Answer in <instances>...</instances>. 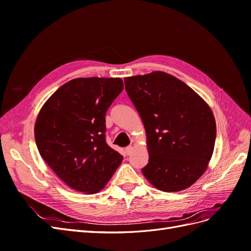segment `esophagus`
<instances>
[{
  "mask_svg": "<svg viewBox=\"0 0 251 251\" xmlns=\"http://www.w3.org/2000/svg\"><path fill=\"white\" fill-rule=\"evenodd\" d=\"M133 147L132 146H128V147H126V155H131L132 154V151H133Z\"/></svg>",
  "mask_w": 251,
  "mask_h": 251,
  "instance_id": "34e87169",
  "label": "esophagus"
}]
</instances>
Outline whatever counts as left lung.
I'll use <instances>...</instances> for the list:
<instances>
[{"instance_id":"obj_1","label":"left lung","mask_w":251,"mask_h":251,"mask_svg":"<svg viewBox=\"0 0 251 251\" xmlns=\"http://www.w3.org/2000/svg\"><path fill=\"white\" fill-rule=\"evenodd\" d=\"M147 132L149 163L141 170L162 192L191 186L207 168L216 142L210 108L186 83L156 71L125 78Z\"/></svg>"}]
</instances>
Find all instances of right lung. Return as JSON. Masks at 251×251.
Returning a JSON list of instances; mask_svg holds the SVG:
<instances>
[{
	"instance_id": "obj_1",
	"label": "right lung",
	"mask_w": 251,
	"mask_h": 251,
	"mask_svg": "<svg viewBox=\"0 0 251 251\" xmlns=\"http://www.w3.org/2000/svg\"><path fill=\"white\" fill-rule=\"evenodd\" d=\"M123 90L120 78H75L57 89L37 116V150L75 191L100 192L123 161L105 141V113Z\"/></svg>"
}]
</instances>
